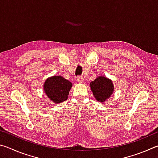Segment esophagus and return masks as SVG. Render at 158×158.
<instances>
[{
    "instance_id": "obj_1",
    "label": "esophagus",
    "mask_w": 158,
    "mask_h": 158,
    "mask_svg": "<svg viewBox=\"0 0 158 158\" xmlns=\"http://www.w3.org/2000/svg\"><path fill=\"white\" fill-rule=\"evenodd\" d=\"M77 81L79 84H82V83H84V79H83L82 77H78L77 79Z\"/></svg>"
}]
</instances>
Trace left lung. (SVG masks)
<instances>
[{"label": "left lung", "mask_w": 158, "mask_h": 158, "mask_svg": "<svg viewBox=\"0 0 158 158\" xmlns=\"http://www.w3.org/2000/svg\"><path fill=\"white\" fill-rule=\"evenodd\" d=\"M90 88L95 98L102 103L113 94L114 86L113 81L105 76H100L90 83Z\"/></svg>", "instance_id": "8db88e82"}]
</instances>
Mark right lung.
<instances>
[{"mask_svg": "<svg viewBox=\"0 0 158 158\" xmlns=\"http://www.w3.org/2000/svg\"><path fill=\"white\" fill-rule=\"evenodd\" d=\"M72 86L73 84L62 76H52L46 79L43 89L53 102L59 104L68 99Z\"/></svg>", "mask_w": 158, "mask_h": 158, "instance_id": "1", "label": "right lung"}]
</instances>
